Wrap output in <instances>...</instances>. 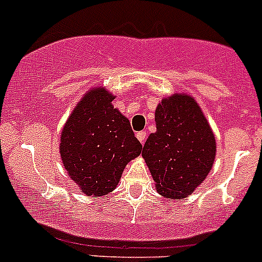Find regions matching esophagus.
I'll list each match as a JSON object with an SVG mask.
<instances>
[{
	"mask_svg": "<svg viewBox=\"0 0 262 262\" xmlns=\"http://www.w3.org/2000/svg\"><path fill=\"white\" fill-rule=\"evenodd\" d=\"M137 138L139 139V142H141L142 144H144V142H146V138H147V132L142 130L139 132V133H137Z\"/></svg>",
	"mask_w": 262,
	"mask_h": 262,
	"instance_id": "obj_1",
	"label": "esophagus"
}]
</instances>
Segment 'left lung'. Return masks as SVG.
<instances>
[{
  "mask_svg": "<svg viewBox=\"0 0 262 262\" xmlns=\"http://www.w3.org/2000/svg\"><path fill=\"white\" fill-rule=\"evenodd\" d=\"M156 132L142 156L158 194L187 198L208 176L215 160V137L194 97L175 92L163 97L155 112Z\"/></svg>",
  "mask_w": 262,
  "mask_h": 262,
  "instance_id": "8db88e82",
  "label": "left lung"
}]
</instances>
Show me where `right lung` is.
<instances>
[{"mask_svg":"<svg viewBox=\"0 0 262 262\" xmlns=\"http://www.w3.org/2000/svg\"><path fill=\"white\" fill-rule=\"evenodd\" d=\"M115 97L104 86L90 89L60 133L63 166L87 196L112 192L126 163L142 152L128 118L113 105Z\"/></svg>","mask_w":262,"mask_h":262,"instance_id":"obj_1","label":"right lung"}]
</instances>
